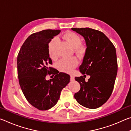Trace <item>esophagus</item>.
Masks as SVG:
<instances>
[{"mask_svg": "<svg viewBox=\"0 0 131 131\" xmlns=\"http://www.w3.org/2000/svg\"><path fill=\"white\" fill-rule=\"evenodd\" d=\"M70 81H74V76H73L72 74H70Z\"/></svg>", "mask_w": 131, "mask_h": 131, "instance_id": "1", "label": "esophagus"}]
</instances>
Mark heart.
<instances>
[{"mask_svg":"<svg viewBox=\"0 0 131 131\" xmlns=\"http://www.w3.org/2000/svg\"><path fill=\"white\" fill-rule=\"evenodd\" d=\"M63 38L68 41V43L72 47L74 48L75 52L79 56L82 57L85 54L87 48L85 46L81 44V39L78 35L74 32H69L64 35ZM57 38L54 37L48 44V54H49L50 57L52 59H54L55 57L54 52V47L55 43H57ZM77 64H78V61L75 57H72L70 58H63L61 59L58 63V68L61 72L69 73L72 72L74 68L76 67Z\"/></svg>","mask_w":131,"mask_h":131,"instance_id":"obj_1","label":"heart"}]
</instances>
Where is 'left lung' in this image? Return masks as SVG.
<instances>
[{"instance_id":"1","label":"left lung","mask_w":131,"mask_h":131,"mask_svg":"<svg viewBox=\"0 0 131 131\" xmlns=\"http://www.w3.org/2000/svg\"><path fill=\"white\" fill-rule=\"evenodd\" d=\"M72 30L85 39L87 50L80 71L90 76L87 82L83 76L75 77L80 90L74 96L80 105L94 109L106 103L113 90L118 69L116 48L101 31L89 28Z\"/></svg>"}]
</instances>
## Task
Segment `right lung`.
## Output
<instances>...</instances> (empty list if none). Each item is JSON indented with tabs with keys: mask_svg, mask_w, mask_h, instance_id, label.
<instances>
[{
	"mask_svg": "<svg viewBox=\"0 0 131 131\" xmlns=\"http://www.w3.org/2000/svg\"><path fill=\"white\" fill-rule=\"evenodd\" d=\"M60 32L46 29L32 34L18 54V77L21 90L29 103L40 110H48L56 105L62 90L70 81L69 75L48 66L52 64L48 44ZM47 75L54 77L46 81Z\"/></svg>",
	"mask_w": 131,
	"mask_h": 131,
	"instance_id": "obj_1",
	"label": "right lung"
}]
</instances>
